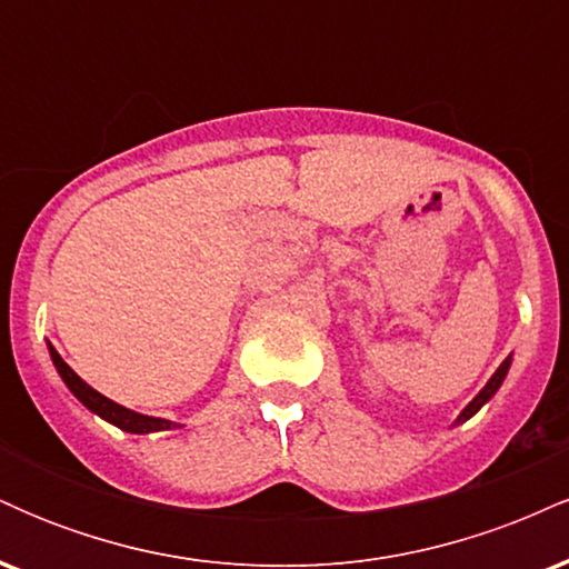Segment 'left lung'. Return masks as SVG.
Wrapping results in <instances>:
<instances>
[{
  "label": "left lung",
  "mask_w": 569,
  "mask_h": 569,
  "mask_svg": "<svg viewBox=\"0 0 569 569\" xmlns=\"http://www.w3.org/2000/svg\"><path fill=\"white\" fill-rule=\"evenodd\" d=\"M511 361H513V352H511V356H508V358H506V361H502V363H500V367H498V369H495V375H492V377H489V380H487V385H485V388H481V390H479V393H476V396L471 398V401H468V407H466V409H462V411H460V415H457L455 426H460V422L471 420V417L476 415V411H479L481 407H485V403H487V401H492V396H495V393H498V390H500V385H502V380H506V377H508V369H511Z\"/></svg>",
  "instance_id": "obj_1"
}]
</instances>
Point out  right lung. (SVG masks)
<instances>
[{
    "mask_svg": "<svg viewBox=\"0 0 569 569\" xmlns=\"http://www.w3.org/2000/svg\"><path fill=\"white\" fill-rule=\"evenodd\" d=\"M48 350H50V358H53L56 371H58V375H61L63 385H67V388L71 390V396H74L77 401H80L84 409H90V411H93V415L101 417V420H107L109 426L126 430V433H136V436L160 433V430L181 428L179 422L166 420V417L141 415V411H133V409L122 407V403L112 401V398H107L103 393H98L96 388H90V385L84 382L82 377L77 375V371L71 369L67 361H63L61 356H58V350H56L50 342H48Z\"/></svg>",
    "mask_w": 569,
    "mask_h": 569,
    "instance_id": "right-lung-1",
    "label": "right lung"
}]
</instances>
